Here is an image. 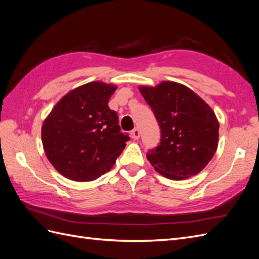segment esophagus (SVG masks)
Returning a JSON list of instances; mask_svg holds the SVG:
<instances>
[{"instance_id":"1","label":"esophagus","mask_w":259,"mask_h":259,"mask_svg":"<svg viewBox=\"0 0 259 259\" xmlns=\"http://www.w3.org/2000/svg\"><path fill=\"white\" fill-rule=\"evenodd\" d=\"M131 135H132V138L133 139H138L139 137H140V133H139V130L137 128V127H135L134 130H133L132 132H131Z\"/></svg>"}]
</instances>
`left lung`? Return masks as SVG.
I'll return each mask as SVG.
<instances>
[{"instance_id":"8db88e82","label":"left lung","mask_w":259,"mask_h":259,"mask_svg":"<svg viewBox=\"0 0 259 259\" xmlns=\"http://www.w3.org/2000/svg\"><path fill=\"white\" fill-rule=\"evenodd\" d=\"M161 128V143L147 153L156 171L168 179L199 174L218 146L219 123L211 108L187 86L163 81L139 86Z\"/></svg>"}]
</instances>
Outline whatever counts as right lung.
<instances>
[{
    "label": "right lung",
    "instance_id": "1",
    "mask_svg": "<svg viewBox=\"0 0 259 259\" xmlns=\"http://www.w3.org/2000/svg\"><path fill=\"white\" fill-rule=\"evenodd\" d=\"M115 90V85L98 81L79 86L44 120V151L62 176L91 182L113 167L130 139L120 132L117 113L108 106Z\"/></svg>",
    "mask_w": 259,
    "mask_h": 259
}]
</instances>
